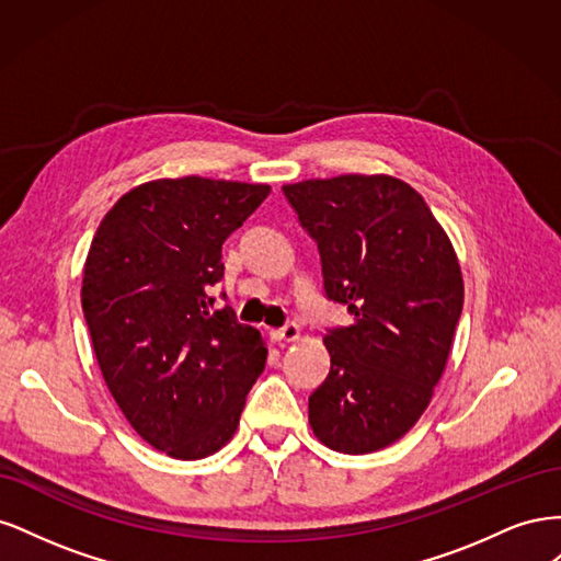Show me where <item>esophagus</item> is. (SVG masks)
<instances>
[{
    "mask_svg": "<svg viewBox=\"0 0 561 561\" xmlns=\"http://www.w3.org/2000/svg\"><path fill=\"white\" fill-rule=\"evenodd\" d=\"M271 339L274 342H295V339H299V325H295V322H285L283 328H276L271 330Z\"/></svg>",
    "mask_w": 561,
    "mask_h": 561,
    "instance_id": "obj_1",
    "label": "esophagus"
}]
</instances>
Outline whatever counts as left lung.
<instances>
[{
	"instance_id": "obj_1",
	"label": "left lung",
	"mask_w": 561,
	"mask_h": 561,
	"mask_svg": "<svg viewBox=\"0 0 561 561\" xmlns=\"http://www.w3.org/2000/svg\"><path fill=\"white\" fill-rule=\"evenodd\" d=\"M283 194L318 245L322 293L351 313L322 339L330 375L309 396V423L330 449H383L419 421L445 371L463 309L454 248L396 178L307 180Z\"/></svg>"
}]
</instances>
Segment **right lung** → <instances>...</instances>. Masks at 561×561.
I'll use <instances>...</instances> for the list:
<instances>
[{
  "label": "right lung",
  "instance_id": "1",
  "mask_svg": "<svg viewBox=\"0 0 561 561\" xmlns=\"http://www.w3.org/2000/svg\"><path fill=\"white\" fill-rule=\"evenodd\" d=\"M268 192L194 175L147 182L116 201L91 243L81 309L98 365L130 426L168 456L225 447L264 371L262 334L217 309L213 290L222 243Z\"/></svg>",
  "mask_w": 561,
  "mask_h": 561
}]
</instances>
